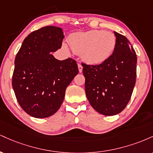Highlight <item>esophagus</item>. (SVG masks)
Segmentation results:
<instances>
[{"label": "esophagus", "instance_id": "esophagus-1", "mask_svg": "<svg viewBox=\"0 0 153 153\" xmlns=\"http://www.w3.org/2000/svg\"><path fill=\"white\" fill-rule=\"evenodd\" d=\"M78 67L79 73H82V65L80 64V63H79V64H78Z\"/></svg>", "mask_w": 153, "mask_h": 153}]
</instances>
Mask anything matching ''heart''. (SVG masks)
Here are the masks:
<instances>
[{"mask_svg":"<svg viewBox=\"0 0 153 153\" xmlns=\"http://www.w3.org/2000/svg\"><path fill=\"white\" fill-rule=\"evenodd\" d=\"M68 44L75 53L80 54L88 64L99 65L111 57L117 45L115 35L109 31L91 30L72 34L68 38ZM62 50L70 53V48L65 43Z\"/></svg>","mask_w":153,"mask_h":153,"instance_id":"obj_1","label":"heart"}]
</instances>
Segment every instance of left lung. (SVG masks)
<instances>
[{
    "label": "left lung",
    "instance_id": "1",
    "mask_svg": "<svg viewBox=\"0 0 153 153\" xmlns=\"http://www.w3.org/2000/svg\"><path fill=\"white\" fill-rule=\"evenodd\" d=\"M114 35L117 45L106 61L98 65L82 63L87 99L105 116L118 114L125 108L136 82V52L127 37L116 31Z\"/></svg>",
    "mask_w": 153,
    "mask_h": 153
}]
</instances>
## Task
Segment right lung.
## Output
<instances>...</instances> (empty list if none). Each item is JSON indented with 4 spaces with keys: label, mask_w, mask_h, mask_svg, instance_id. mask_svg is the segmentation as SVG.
<instances>
[{
    "label": "right lung",
    "mask_w": 153,
    "mask_h": 153,
    "mask_svg": "<svg viewBox=\"0 0 153 153\" xmlns=\"http://www.w3.org/2000/svg\"><path fill=\"white\" fill-rule=\"evenodd\" d=\"M64 37L61 28L42 27L26 36L16 56L12 86L22 109L35 118L57 111L78 73L74 59L58 60L51 54L61 48Z\"/></svg>",
    "instance_id": "add662e5"
}]
</instances>
